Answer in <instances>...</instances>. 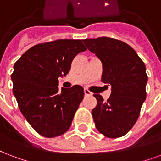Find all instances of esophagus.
<instances>
[{
	"instance_id": "obj_1",
	"label": "esophagus",
	"mask_w": 161,
	"mask_h": 161,
	"mask_svg": "<svg viewBox=\"0 0 161 161\" xmlns=\"http://www.w3.org/2000/svg\"><path fill=\"white\" fill-rule=\"evenodd\" d=\"M84 94H85L86 96H91L92 94V93L90 91H89V89H84Z\"/></svg>"
}]
</instances>
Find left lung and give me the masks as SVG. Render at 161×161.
<instances>
[{
	"mask_svg": "<svg viewBox=\"0 0 161 161\" xmlns=\"http://www.w3.org/2000/svg\"><path fill=\"white\" fill-rule=\"evenodd\" d=\"M102 62L101 81L111 85L107 101L100 94L92 110L97 130L107 138H119L132 129L146 99L148 76L143 61L130 45L107 37L82 40Z\"/></svg>",
	"mask_w": 161,
	"mask_h": 161,
	"instance_id": "left-lung-1",
	"label": "left lung"
}]
</instances>
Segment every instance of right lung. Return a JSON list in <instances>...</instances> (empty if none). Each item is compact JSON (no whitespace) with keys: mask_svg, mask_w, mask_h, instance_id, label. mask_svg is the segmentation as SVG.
Segmentation results:
<instances>
[{"mask_svg":"<svg viewBox=\"0 0 161 161\" xmlns=\"http://www.w3.org/2000/svg\"><path fill=\"white\" fill-rule=\"evenodd\" d=\"M87 50L80 40H57L31 47L14 64L11 78L18 107L30 126L45 138L69 129L84 96L82 86L58 88L79 52Z\"/></svg>","mask_w":161,"mask_h":161,"instance_id":"right-lung-1","label":"right lung"}]
</instances>
